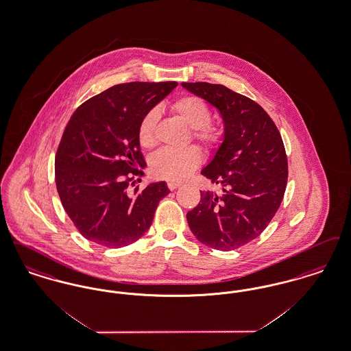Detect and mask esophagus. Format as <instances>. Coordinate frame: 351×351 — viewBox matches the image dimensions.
Segmentation results:
<instances>
[{
    "label": "esophagus",
    "instance_id": "1",
    "mask_svg": "<svg viewBox=\"0 0 351 351\" xmlns=\"http://www.w3.org/2000/svg\"><path fill=\"white\" fill-rule=\"evenodd\" d=\"M168 189H171V191H173V189H176L178 186H180L182 183H178V182H168Z\"/></svg>",
    "mask_w": 351,
    "mask_h": 351
}]
</instances>
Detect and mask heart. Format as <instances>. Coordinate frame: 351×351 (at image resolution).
Instances as JSON below:
<instances>
[{"label": "heart", "mask_w": 351, "mask_h": 351, "mask_svg": "<svg viewBox=\"0 0 351 351\" xmlns=\"http://www.w3.org/2000/svg\"><path fill=\"white\" fill-rule=\"evenodd\" d=\"M171 110L193 129V136L206 149H216L222 141V133L216 126H212V112L205 101L185 95L171 104ZM158 123V113L155 110L147 112L138 126V141L145 149L155 145V129ZM201 154L196 147L185 150L159 151L151 160V172L155 178L166 180H182L200 165Z\"/></svg>", "instance_id": "1"}]
</instances>
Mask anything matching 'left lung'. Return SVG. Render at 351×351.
I'll return each mask as SVG.
<instances>
[{
    "instance_id": "left-lung-1",
    "label": "left lung",
    "mask_w": 351,
    "mask_h": 351,
    "mask_svg": "<svg viewBox=\"0 0 351 351\" xmlns=\"http://www.w3.org/2000/svg\"><path fill=\"white\" fill-rule=\"evenodd\" d=\"M182 85L213 105L223 121L222 143L201 171L219 192L201 191L186 221L201 243L234 250L262 233L282 204L288 179L283 139L265 109L249 97L219 84Z\"/></svg>"
}]
</instances>
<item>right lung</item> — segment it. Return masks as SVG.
Instances as JSON below:
<instances>
[{"mask_svg":"<svg viewBox=\"0 0 351 351\" xmlns=\"http://www.w3.org/2000/svg\"><path fill=\"white\" fill-rule=\"evenodd\" d=\"M176 85L118 84L85 101L68 121L55 156V182L68 217L88 241L118 249L150 229L169 189L158 182L129 193L134 176L143 175L138 167L146 165L138 126Z\"/></svg>","mask_w":351,"mask_h":351,"instance_id":"obj_1","label":"right lung"}]
</instances>
